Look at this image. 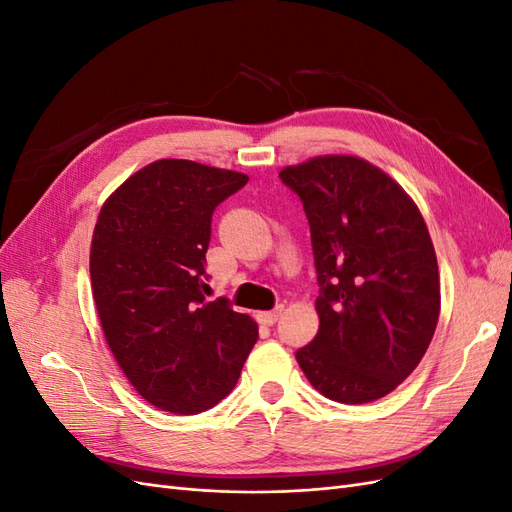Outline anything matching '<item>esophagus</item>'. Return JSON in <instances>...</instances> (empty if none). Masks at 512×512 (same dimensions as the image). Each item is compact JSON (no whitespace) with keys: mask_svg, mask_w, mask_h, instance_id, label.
Listing matches in <instances>:
<instances>
[{"mask_svg":"<svg viewBox=\"0 0 512 512\" xmlns=\"http://www.w3.org/2000/svg\"><path fill=\"white\" fill-rule=\"evenodd\" d=\"M282 312H284V305H277L275 309H271V312H260V314H258V320H260L262 324H267V327H273V324H275L277 320H280Z\"/></svg>","mask_w":512,"mask_h":512,"instance_id":"34e87169","label":"esophagus"}]
</instances>
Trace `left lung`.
Returning a JSON list of instances; mask_svg holds the SVG:
<instances>
[{
    "label": "left lung",
    "mask_w": 512,
    "mask_h": 512,
    "mask_svg": "<svg viewBox=\"0 0 512 512\" xmlns=\"http://www.w3.org/2000/svg\"><path fill=\"white\" fill-rule=\"evenodd\" d=\"M280 179L303 203L320 286V329L297 361L324 397L369 404L412 374L436 331L429 230L412 198L361 158L320 156Z\"/></svg>",
    "instance_id": "left-lung-1"
}]
</instances>
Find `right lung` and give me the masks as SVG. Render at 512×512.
Wrapping results in <instances>:
<instances>
[{
	"label": "right lung",
	"instance_id": "1",
	"mask_svg": "<svg viewBox=\"0 0 512 512\" xmlns=\"http://www.w3.org/2000/svg\"><path fill=\"white\" fill-rule=\"evenodd\" d=\"M247 175L158 160L106 200L91 239V292L130 384L164 412L198 414L235 389L256 322L205 299L213 211Z\"/></svg>",
	"mask_w": 512,
	"mask_h": 512
}]
</instances>
